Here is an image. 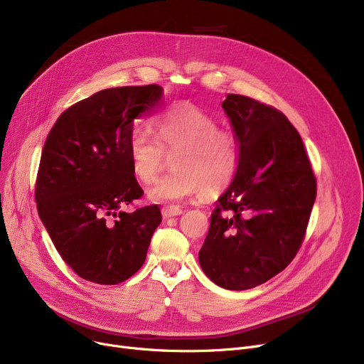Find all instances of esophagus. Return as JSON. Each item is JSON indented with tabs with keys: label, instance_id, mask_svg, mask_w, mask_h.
I'll return each mask as SVG.
<instances>
[{
	"label": "esophagus",
	"instance_id": "obj_1",
	"mask_svg": "<svg viewBox=\"0 0 364 364\" xmlns=\"http://www.w3.org/2000/svg\"><path fill=\"white\" fill-rule=\"evenodd\" d=\"M183 214V209L180 206H168V208H162V217L164 218H171Z\"/></svg>",
	"mask_w": 364,
	"mask_h": 364
}]
</instances>
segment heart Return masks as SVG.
Returning a JSON list of instances; mask_svg holds the SVG:
<instances>
[{
  "label": "heart",
  "mask_w": 364,
  "mask_h": 364,
  "mask_svg": "<svg viewBox=\"0 0 364 364\" xmlns=\"http://www.w3.org/2000/svg\"><path fill=\"white\" fill-rule=\"evenodd\" d=\"M156 136L134 128L128 137L131 169L141 183L155 181L174 156V172L150 188L155 202L218 195L233 184L242 164V143L232 129L193 103H178L155 121Z\"/></svg>",
  "instance_id": "b5f03b06"
}]
</instances>
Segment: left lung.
I'll list each match as a JSON object with an SVG mask.
<instances>
[{
	"label": "left lung",
	"mask_w": 364,
	"mask_h": 364,
	"mask_svg": "<svg viewBox=\"0 0 364 364\" xmlns=\"http://www.w3.org/2000/svg\"><path fill=\"white\" fill-rule=\"evenodd\" d=\"M223 109L240 139L242 164L211 214L199 262L221 288L245 291L295 258L317 183L299 132L280 110L240 94H228Z\"/></svg>",
	"instance_id": "obj_1"
}]
</instances>
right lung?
Segmentation results:
<instances>
[{"mask_svg": "<svg viewBox=\"0 0 364 364\" xmlns=\"http://www.w3.org/2000/svg\"><path fill=\"white\" fill-rule=\"evenodd\" d=\"M161 95L156 84L102 90L68 107L44 143L38 214L57 252L88 282L118 284L136 274L162 221L158 205L122 211L144 195L128 156L134 119Z\"/></svg>", "mask_w": 364, "mask_h": 364, "instance_id": "obj_1", "label": "right lung"}]
</instances>
